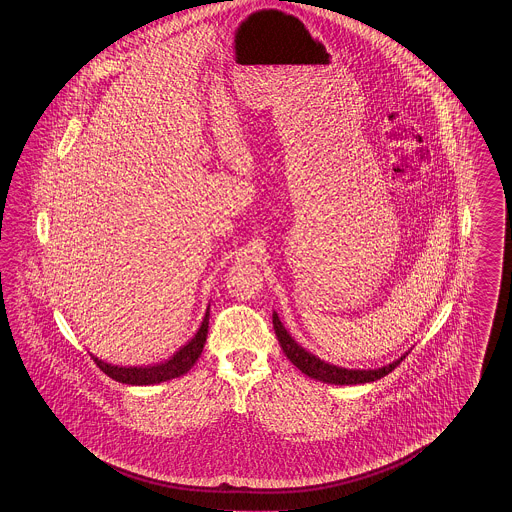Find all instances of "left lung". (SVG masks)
Listing matches in <instances>:
<instances>
[{
    "label": "left lung",
    "instance_id": "1",
    "mask_svg": "<svg viewBox=\"0 0 512 512\" xmlns=\"http://www.w3.org/2000/svg\"><path fill=\"white\" fill-rule=\"evenodd\" d=\"M272 324H274V332L276 338L282 345V351L286 353V357L297 366L303 374H307L309 378H315L318 382L324 384H336V386H357V384H366V382H376L380 378H384L386 374H390L395 366L399 365L407 355L403 353L399 359H395L393 363L380 368H343V366L332 365L322 361L317 355H313L311 351H307L305 347H301L297 341L293 340L290 332L284 328V324L280 322L278 313H272Z\"/></svg>",
    "mask_w": 512,
    "mask_h": 512
}]
</instances>
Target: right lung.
<instances>
[{
    "label": "right lung",
    "instance_id": "right-lung-1",
    "mask_svg": "<svg viewBox=\"0 0 512 512\" xmlns=\"http://www.w3.org/2000/svg\"><path fill=\"white\" fill-rule=\"evenodd\" d=\"M207 330H209V307L207 313L203 317V322L197 330L192 340L188 341L184 347H180L169 361L159 363L153 366H119L105 363L98 359L96 355H92V359L96 361V365L113 380L121 382V384H130V386H153V384H161L172 378L184 376L192 366L197 363V359L201 357L203 345L207 340Z\"/></svg>",
    "mask_w": 512,
    "mask_h": 512
}]
</instances>
